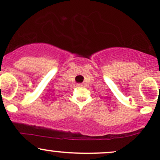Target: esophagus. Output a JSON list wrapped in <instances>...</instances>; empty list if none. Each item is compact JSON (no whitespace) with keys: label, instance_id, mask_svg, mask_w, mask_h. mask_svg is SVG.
Segmentation results:
<instances>
[{"label":"esophagus","instance_id":"esophagus-1","mask_svg":"<svg viewBox=\"0 0 160 160\" xmlns=\"http://www.w3.org/2000/svg\"><path fill=\"white\" fill-rule=\"evenodd\" d=\"M82 84L81 83H78V84H77V86H80H80H82Z\"/></svg>","mask_w":160,"mask_h":160}]
</instances>
